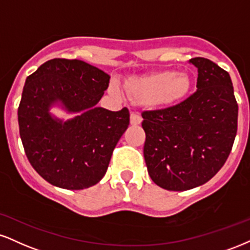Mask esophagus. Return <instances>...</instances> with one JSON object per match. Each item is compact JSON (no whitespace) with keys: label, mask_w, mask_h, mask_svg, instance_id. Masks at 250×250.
I'll return each mask as SVG.
<instances>
[{"label":"esophagus","mask_w":250,"mask_h":250,"mask_svg":"<svg viewBox=\"0 0 250 250\" xmlns=\"http://www.w3.org/2000/svg\"><path fill=\"white\" fill-rule=\"evenodd\" d=\"M141 122H142V117H141L140 114L131 112V114H130V123H131V125H138Z\"/></svg>","instance_id":"1"}]
</instances>
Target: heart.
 I'll return each instance as SVG.
<instances>
[{
	"label": "heart",
	"instance_id": "obj_1",
	"mask_svg": "<svg viewBox=\"0 0 250 250\" xmlns=\"http://www.w3.org/2000/svg\"><path fill=\"white\" fill-rule=\"evenodd\" d=\"M191 79L184 72L172 70L161 71L144 77L131 78L125 83L127 94L131 101L138 104H152L155 106H167L179 101L188 94ZM109 92L121 95L119 83H110Z\"/></svg>",
	"mask_w": 250,
	"mask_h": 250
}]
</instances>
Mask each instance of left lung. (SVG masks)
Here are the masks:
<instances>
[{"label": "left lung", "mask_w": 250, "mask_h": 250, "mask_svg": "<svg viewBox=\"0 0 250 250\" xmlns=\"http://www.w3.org/2000/svg\"><path fill=\"white\" fill-rule=\"evenodd\" d=\"M197 91L176 106L142 113L143 154L152 182L169 191L205 184L224 167L237 131L229 73L212 60L190 59Z\"/></svg>", "instance_id": "obj_1"}]
</instances>
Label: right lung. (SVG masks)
<instances>
[{
	"instance_id": "obj_1",
	"label": "right lung",
	"mask_w": 250,
	"mask_h": 250,
	"mask_svg": "<svg viewBox=\"0 0 250 250\" xmlns=\"http://www.w3.org/2000/svg\"><path fill=\"white\" fill-rule=\"evenodd\" d=\"M110 77L78 59L47 60L26 78L19 106V125L30 164L50 184L83 190L102 179L113 150L129 125L128 108L96 107ZM63 102L82 114L62 124L48 114Z\"/></svg>"
}]
</instances>
